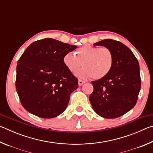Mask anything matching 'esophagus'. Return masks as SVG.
<instances>
[{"mask_svg": "<svg viewBox=\"0 0 153 153\" xmlns=\"http://www.w3.org/2000/svg\"><path fill=\"white\" fill-rule=\"evenodd\" d=\"M84 83H85V82L82 81V80H81V79L78 80V85H79V86H82V85L84 84Z\"/></svg>", "mask_w": 153, "mask_h": 153, "instance_id": "esophagus-1", "label": "esophagus"}]
</instances>
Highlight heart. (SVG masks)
<instances>
[{"label": "heart", "mask_w": 153, "mask_h": 153, "mask_svg": "<svg viewBox=\"0 0 153 153\" xmlns=\"http://www.w3.org/2000/svg\"><path fill=\"white\" fill-rule=\"evenodd\" d=\"M113 55L109 48L86 45L80 47L74 54L69 52L65 54L63 63L71 74H75L82 65L84 66L76 73L79 78L93 77L100 79L107 76L113 65Z\"/></svg>", "instance_id": "b5f03b06"}]
</instances>
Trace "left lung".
<instances>
[{
    "label": "left lung",
    "instance_id": "obj_1",
    "mask_svg": "<svg viewBox=\"0 0 153 153\" xmlns=\"http://www.w3.org/2000/svg\"><path fill=\"white\" fill-rule=\"evenodd\" d=\"M94 45L109 48L114 61L107 76L91 82L94 90L90 102L100 117L117 118L130 111L138 100L141 87L138 61L132 51L119 41L105 39Z\"/></svg>",
    "mask_w": 153,
    "mask_h": 153
}]
</instances>
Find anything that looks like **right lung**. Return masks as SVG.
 Here are the masks:
<instances>
[{
  "label": "right lung",
  "instance_id": "obj_1",
  "mask_svg": "<svg viewBox=\"0 0 153 153\" xmlns=\"http://www.w3.org/2000/svg\"><path fill=\"white\" fill-rule=\"evenodd\" d=\"M70 45L52 38L37 40L28 46L17 65L15 86L25 110L42 118L57 117L66 109L78 81L63 63Z\"/></svg>",
  "mask_w": 153,
  "mask_h": 153
}]
</instances>
